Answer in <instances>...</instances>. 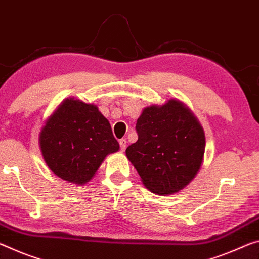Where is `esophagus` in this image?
<instances>
[{
  "label": "esophagus",
  "instance_id": "esophagus-1",
  "mask_svg": "<svg viewBox=\"0 0 259 259\" xmlns=\"http://www.w3.org/2000/svg\"><path fill=\"white\" fill-rule=\"evenodd\" d=\"M120 147H121V151H122V152L125 150V147H126V141H125L124 138L120 139Z\"/></svg>",
  "mask_w": 259,
  "mask_h": 259
}]
</instances>
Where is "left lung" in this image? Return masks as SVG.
<instances>
[{"label": "left lung", "instance_id": "1", "mask_svg": "<svg viewBox=\"0 0 259 259\" xmlns=\"http://www.w3.org/2000/svg\"><path fill=\"white\" fill-rule=\"evenodd\" d=\"M138 141L125 154L142 182L157 195H171L188 186L202 166L203 126L180 100L150 106L138 117Z\"/></svg>", "mask_w": 259, "mask_h": 259}]
</instances>
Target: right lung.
Wrapping results in <instances>:
<instances>
[{
  "label": "right lung",
  "mask_w": 259,
  "mask_h": 259,
  "mask_svg": "<svg viewBox=\"0 0 259 259\" xmlns=\"http://www.w3.org/2000/svg\"><path fill=\"white\" fill-rule=\"evenodd\" d=\"M46 165L65 181L85 184L108 154L120 150L107 118L96 105L68 98L49 116L39 135Z\"/></svg>",
  "instance_id": "right-lung-1"
}]
</instances>
